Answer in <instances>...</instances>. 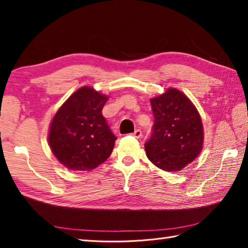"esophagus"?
Instances as JSON below:
<instances>
[{"instance_id":"esophagus-1","label":"esophagus","mask_w":248,"mask_h":248,"mask_svg":"<svg viewBox=\"0 0 248 248\" xmlns=\"http://www.w3.org/2000/svg\"><path fill=\"white\" fill-rule=\"evenodd\" d=\"M132 136L134 137V138H137V139H140V138H141L142 137V131H141V130H136V131H134L133 133H132Z\"/></svg>"}]
</instances>
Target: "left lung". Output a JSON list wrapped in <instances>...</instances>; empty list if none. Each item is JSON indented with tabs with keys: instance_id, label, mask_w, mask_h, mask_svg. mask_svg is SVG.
Segmentation results:
<instances>
[{
	"instance_id": "8db88e82",
	"label": "left lung",
	"mask_w": 248,
	"mask_h": 248,
	"mask_svg": "<svg viewBox=\"0 0 248 248\" xmlns=\"http://www.w3.org/2000/svg\"><path fill=\"white\" fill-rule=\"evenodd\" d=\"M154 125L145 143L147 158L166 171H179L202 150L204 129L201 116L186 94L169 88L151 100Z\"/></svg>"
}]
</instances>
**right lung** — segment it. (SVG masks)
Instances as JSON below:
<instances>
[{
	"mask_svg": "<svg viewBox=\"0 0 248 248\" xmlns=\"http://www.w3.org/2000/svg\"><path fill=\"white\" fill-rule=\"evenodd\" d=\"M108 96L82 87L71 94L54 116L48 144L60 163L71 170L88 171L110 156L116 137L102 109Z\"/></svg>",
	"mask_w": 248,
	"mask_h": 248,
	"instance_id": "add662e5",
	"label": "right lung"
}]
</instances>
